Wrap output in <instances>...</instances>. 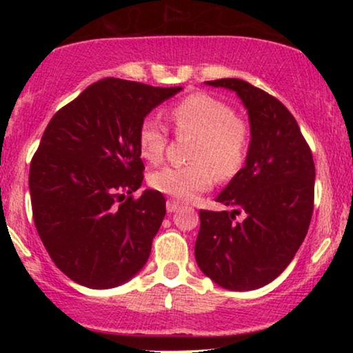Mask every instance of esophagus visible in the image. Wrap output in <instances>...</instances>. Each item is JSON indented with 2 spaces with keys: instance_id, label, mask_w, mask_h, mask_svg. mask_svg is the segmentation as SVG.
<instances>
[{
  "instance_id": "1",
  "label": "esophagus",
  "mask_w": 353,
  "mask_h": 353,
  "mask_svg": "<svg viewBox=\"0 0 353 353\" xmlns=\"http://www.w3.org/2000/svg\"><path fill=\"white\" fill-rule=\"evenodd\" d=\"M180 209V202L175 201V199H168L167 201V212L168 214H172V212H175Z\"/></svg>"
}]
</instances>
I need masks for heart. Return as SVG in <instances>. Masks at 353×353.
Returning <instances> with one entry per match:
<instances>
[{
  "label": "heart",
  "mask_w": 353,
  "mask_h": 353,
  "mask_svg": "<svg viewBox=\"0 0 353 353\" xmlns=\"http://www.w3.org/2000/svg\"><path fill=\"white\" fill-rule=\"evenodd\" d=\"M176 133L194 134L190 165L163 167L149 178L154 190L178 201H194L215 183V173L230 180L243 168L250 149L249 120L231 109L223 99L194 91L168 109ZM168 133L156 117H146L138 128V151L144 161L163 159Z\"/></svg>",
  "instance_id": "b5f03b06"
}]
</instances>
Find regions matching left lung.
I'll list each match as a JSON object with an SVG mask.
<instances>
[{
  "instance_id": "1",
  "label": "left lung",
  "mask_w": 353,
  "mask_h": 353,
  "mask_svg": "<svg viewBox=\"0 0 353 353\" xmlns=\"http://www.w3.org/2000/svg\"><path fill=\"white\" fill-rule=\"evenodd\" d=\"M207 85L236 91L250 122L245 165L216 202L231 212L201 210L196 262L205 276L231 291L262 288L284 272L305 239L313 214L315 163L286 105L239 79ZM243 215V221L235 216Z\"/></svg>"
}]
</instances>
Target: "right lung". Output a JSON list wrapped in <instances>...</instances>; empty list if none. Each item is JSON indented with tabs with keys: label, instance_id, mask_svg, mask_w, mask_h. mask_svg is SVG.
I'll return each mask as SVG.
<instances>
[{
	"label": "right lung",
	"instance_id": "1",
	"mask_svg": "<svg viewBox=\"0 0 353 353\" xmlns=\"http://www.w3.org/2000/svg\"><path fill=\"white\" fill-rule=\"evenodd\" d=\"M181 86L103 79L48 123L30 162L38 236L62 273L91 289L127 283L148 262L165 199L146 190L138 128Z\"/></svg>",
	"mask_w": 353,
	"mask_h": 353
}]
</instances>
